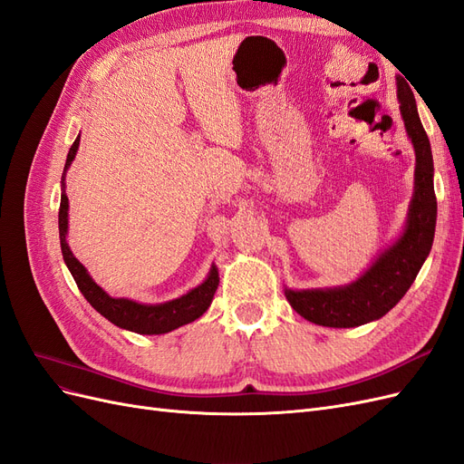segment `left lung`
I'll use <instances>...</instances> for the list:
<instances>
[{"label":"left lung","instance_id":"8db88e82","mask_svg":"<svg viewBox=\"0 0 464 464\" xmlns=\"http://www.w3.org/2000/svg\"><path fill=\"white\" fill-rule=\"evenodd\" d=\"M401 116L416 152L414 195L404 230L354 283L334 288L290 290L286 300L304 319L323 327L348 329L375 321L392 310L414 283L433 244L438 201L433 191V159L430 139L420 121L414 94L399 82Z\"/></svg>","mask_w":464,"mask_h":464}]
</instances>
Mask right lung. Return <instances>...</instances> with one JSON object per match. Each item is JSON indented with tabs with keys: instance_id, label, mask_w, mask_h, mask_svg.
Returning a JSON list of instances; mask_svg holds the SVG:
<instances>
[{
	"instance_id": "obj_1",
	"label": "right lung",
	"mask_w": 464,
	"mask_h": 464,
	"mask_svg": "<svg viewBox=\"0 0 464 464\" xmlns=\"http://www.w3.org/2000/svg\"><path fill=\"white\" fill-rule=\"evenodd\" d=\"M79 141H81V135L75 139L72 149L67 152V160L62 174V203H60L58 224H60V244H62L63 261L67 265L69 273L73 275L82 296H85L94 310L101 315H104L110 323H114V325L121 329H128L139 334L170 333L181 325H188V323L199 319L208 310V305L213 302V296L218 288V269L215 265L210 266L208 276L203 280V283L198 288L184 294V296L164 302V304H139L128 298L108 296V294L91 278L85 266H82L77 261V257L72 254V249H69L65 242L67 208H69V199L65 195V172L75 159Z\"/></svg>"
}]
</instances>
